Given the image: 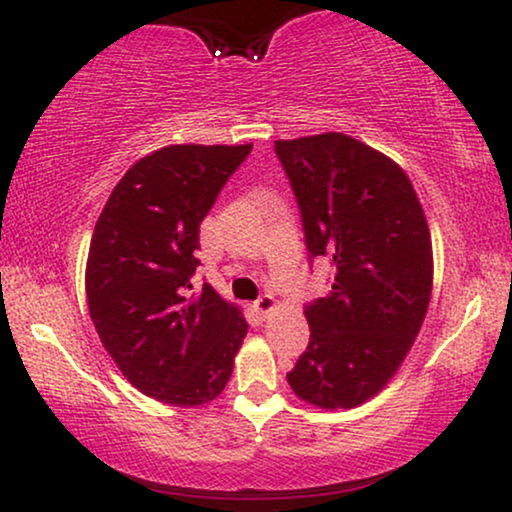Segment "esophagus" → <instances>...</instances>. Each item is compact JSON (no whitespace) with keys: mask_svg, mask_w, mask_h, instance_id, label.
<instances>
[{"mask_svg":"<svg viewBox=\"0 0 512 512\" xmlns=\"http://www.w3.org/2000/svg\"><path fill=\"white\" fill-rule=\"evenodd\" d=\"M275 305H277L275 298L268 296V293H263L261 298L254 300V310H256L258 314H261V317H268V314H270L272 310H275Z\"/></svg>","mask_w":512,"mask_h":512,"instance_id":"1","label":"esophagus"}]
</instances>
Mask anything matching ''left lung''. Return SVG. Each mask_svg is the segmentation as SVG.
I'll use <instances>...</instances> for the list:
<instances>
[{
  "instance_id": "obj_1",
  "label": "left lung",
  "mask_w": 512,
  "mask_h": 512,
  "mask_svg": "<svg viewBox=\"0 0 512 512\" xmlns=\"http://www.w3.org/2000/svg\"><path fill=\"white\" fill-rule=\"evenodd\" d=\"M275 153L303 221L310 263L328 258L331 293L305 305L310 342L286 373L319 408H354L391 380L431 298L433 256L410 179L340 132L279 139Z\"/></svg>"
}]
</instances>
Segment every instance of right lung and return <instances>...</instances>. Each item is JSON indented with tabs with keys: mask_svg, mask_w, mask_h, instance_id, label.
Listing matches in <instances>:
<instances>
[{
	"mask_svg": "<svg viewBox=\"0 0 512 512\" xmlns=\"http://www.w3.org/2000/svg\"><path fill=\"white\" fill-rule=\"evenodd\" d=\"M251 153L244 146H165L111 191L88 251L90 319L121 373L158 401H214L233 373L247 321L191 279L200 223Z\"/></svg>",
	"mask_w": 512,
	"mask_h": 512,
	"instance_id": "add662e5",
	"label": "right lung"
}]
</instances>
